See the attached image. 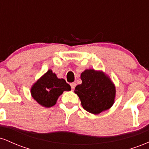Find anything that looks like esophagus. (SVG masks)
<instances>
[{
  "mask_svg": "<svg viewBox=\"0 0 149 149\" xmlns=\"http://www.w3.org/2000/svg\"><path fill=\"white\" fill-rule=\"evenodd\" d=\"M70 85H71V89L73 90L75 88V87H76V83H70Z\"/></svg>",
  "mask_w": 149,
  "mask_h": 149,
  "instance_id": "34e87169",
  "label": "esophagus"
}]
</instances>
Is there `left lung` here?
Here are the masks:
<instances>
[{"label": "left lung", "instance_id": "left-lung-1", "mask_svg": "<svg viewBox=\"0 0 149 149\" xmlns=\"http://www.w3.org/2000/svg\"><path fill=\"white\" fill-rule=\"evenodd\" d=\"M80 78L82 83L76 87L75 92L85 110L99 114L111 107L115 99V86L104 73L87 69Z\"/></svg>", "mask_w": 149, "mask_h": 149}]
</instances>
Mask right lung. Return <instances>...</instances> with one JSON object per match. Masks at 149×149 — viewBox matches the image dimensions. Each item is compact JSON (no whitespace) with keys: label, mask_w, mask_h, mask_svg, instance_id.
<instances>
[{"label":"right lung","mask_w":149,"mask_h":149,"mask_svg":"<svg viewBox=\"0 0 149 149\" xmlns=\"http://www.w3.org/2000/svg\"><path fill=\"white\" fill-rule=\"evenodd\" d=\"M71 90V86L64 79H59L49 70L32 87V97L38 104L47 108L54 106L64 91Z\"/></svg>","instance_id":"right-lung-1"}]
</instances>
